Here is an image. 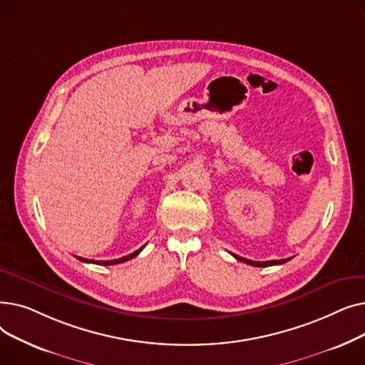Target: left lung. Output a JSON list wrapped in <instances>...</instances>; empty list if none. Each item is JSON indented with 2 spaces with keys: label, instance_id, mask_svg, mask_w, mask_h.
<instances>
[{
  "label": "left lung",
  "instance_id": "left-lung-1",
  "mask_svg": "<svg viewBox=\"0 0 365 365\" xmlns=\"http://www.w3.org/2000/svg\"><path fill=\"white\" fill-rule=\"evenodd\" d=\"M237 260L240 262H244L247 264H252V266H259V267H266V266H274V264H282L285 262H289L292 257L289 259H281V260H267V262H255V260H248V259H244L241 256H237V255H232Z\"/></svg>",
  "mask_w": 365,
  "mask_h": 365
}]
</instances>
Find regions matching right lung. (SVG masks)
<instances>
[{
  "mask_svg": "<svg viewBox=\"0 0 365 365\" xmlns=\"http://www.w3.org/2000/svg\"><path fill=\"white\" fill-rule=\"evenodd\" d=\"M145 247V245H143ZM143 247H140L139 250H136L134 253H131V255H127V256H124V257H120V259H113V260H90V259H84V257H78L76 256V259L78 260H81V262H86V263H94V264H102V266H109V264H117V263H124V262H127V260H130V259H133V257H136L142 250H143Z\"/></svg>",
  "mask_w": 365,
  "mask_h": 365,
  "instance_id": "right-lung-1",
  "label": "right lung"
}]
</instances>
